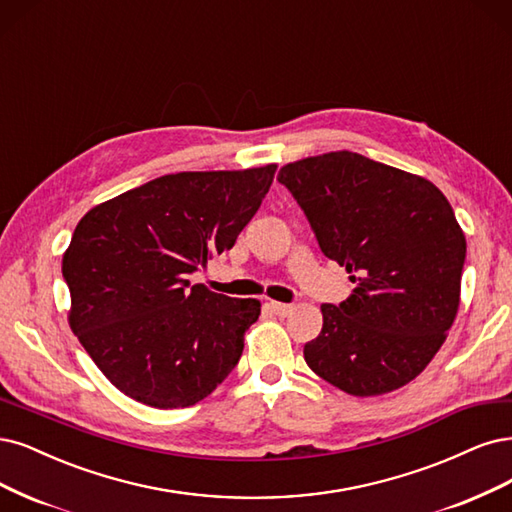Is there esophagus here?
<instances>
[{
    "mask_svg": "<svg viewBox=\"0 0 512 512\" xmlns=\"http://www.w3.org/2000/svg\"><path fill=\"white\" fill-rule=\"evenodd\" d=\"M269 307H271V311H273L275 315H279V317H288V315L294 311V305H286V303H271Z\"/></svg>",
    "mask_w": 512,
    "mask_h": 512,
    "instance_id": "34e87169",
    "label": "esophagus"
}]
</instances>
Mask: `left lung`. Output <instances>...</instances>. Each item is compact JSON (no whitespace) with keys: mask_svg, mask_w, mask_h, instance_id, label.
Here are the masks:
<instances>
[{"mask_svg":"<svg viewBox=\"0 0 512 512\" xmlns=\"http://www.w3.org/2000/svg\"><path fill=\"white\" fill-rule=\"evenodd\" d=\"M322 252L358 281L339 307L322 305L305 345L315 375L351 396L413 381L460 309L466 237L447 197L421 175L339 150L279 169Z\"/></svg>","mask_w":512,"mask_h":512,"instance_id":"1","label":"left lung"}]
</instances>
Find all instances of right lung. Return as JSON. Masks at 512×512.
<instances>
[{
    "label": "right lung",
    "instance_id": "right-lung-1",
    "mask_svg": "<svg viewBox=\"0 0 512 512\" xmlns=\"http://www.w3.org/2000/svg\"><path fill=\"white\" fill-rule=\"evenodd\" d=\"M275 169L169 173L78 222L63 254L67 322L122 394L184 409L235 368L260 301L190 286L188 275L233 248Z\"/></svg>",
    "mask_w": 512,
    "mask_h": 512
}]
</instances>
